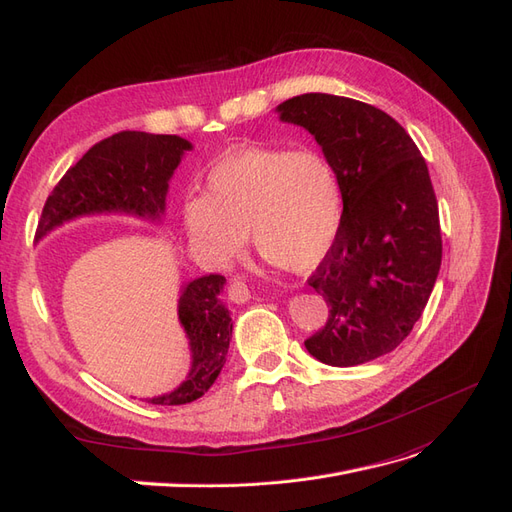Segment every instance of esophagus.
<instances>
[{
	"label": "esophagus",
	"instance_id": "esophagus-1",
	"mask_svg": "<svg viewBox=\"0 0 512 512\" xmlns=\"http://www.w3.org/2000/svg\"><path fill=\"white\" fill-rule=\"evenodd\" d=\"M227 295L234 304H244V302L251 300V291H249V287L242 283V280H232V283H229V287H227Z\"/></svg>",
	"mask_w": 512,
	"mask_h": 512
}]
</instances>
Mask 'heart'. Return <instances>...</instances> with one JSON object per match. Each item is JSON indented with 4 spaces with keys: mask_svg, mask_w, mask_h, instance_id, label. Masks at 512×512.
<instances>
[{
    "mask_svg": "<svg viewBox=\"0 0 512 512\" xmlns=\"http://www.w3.org/2000/svg\"><path fill=\"white\" fill-rule=\"evenodd\" d=\"M189 238L212 261L255 251L295 272L317 268L342 225L340 176L315 148L246 146L214 163L206 191L183 208Z\"/></svg>",
    "mask_w": 512,
    "mask_h": 512,
    "instance_id": "b5f03b06",
    "label": "heart"
}]
</instances>
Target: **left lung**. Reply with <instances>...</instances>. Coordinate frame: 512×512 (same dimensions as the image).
Returning a JSON list of instances; mask_svg holds the SVG:
<instances>
[{
	"mask_svg": "<svg viewBox=\"0 0 512 512\" xmlns=\"http://www.w3.org/2000/svg\"><path fill=\"white\" fill-rule=\"evenodd\" d=\"M276 112L317 140L342 185L338 238L308 278L329 317L304 344L327 366L366 364L412 332L440 272V217L427 163L398 121L351 97L304 93Z\"/></svg>",
	"mask_w": 512,
	"mask_h": 512,
	"instance_id": "left-lung-1",
	"label": "left lung"
}]
</instances>
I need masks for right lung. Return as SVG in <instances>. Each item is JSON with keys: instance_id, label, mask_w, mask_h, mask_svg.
Listing matches in <instances>:
<instances>
[{"instance_id": "right-lung-1", "label": "right lung", "mask_w": 512, "mask_h": 512, "mask_svg": "<svg viewBox=\"0 0 512 512\" xmlns=\"http://www.w3.org/2000/svg\"><path fill=\"white\" fill-rule=\"evenodd\" d=\"M193 144L180 136L121 131L91 146L74 168L65 172L48 195L38 225V240L63 223L91 214H129L161 221L166 214L170 178ZM225 276L208 274L180 287L178 321L185 329L191 368L176 389L144 398L148 404H189L212 387L225 366L232 340V317L221 302Z\"/></svg>"}]
</instances>
